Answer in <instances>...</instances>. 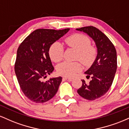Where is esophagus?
Wrapping results in <instances>:
<instances>
[{
	"instance_id": "34e87169",
	"label": "esophagus",
	"mask_w": 129,
	"mask_h": 129,
	"mask_svg": "<svg viewBox=\"0 0 129 129\" xmlns=\"http://www.w3.org/2000/svg\"><path fill=\"white\" fill-rule=\"evenodd\" d=\"M63 79H65L67 81H72L73 80V78H68V77H64L63 78Z\"/></svg>"
}]
</instances>
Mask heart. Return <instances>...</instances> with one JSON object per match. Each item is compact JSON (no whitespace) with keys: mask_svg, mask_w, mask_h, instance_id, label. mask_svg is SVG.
<instances>
[{"mask_svg":"<svg viewBox=\"0 0 129 129\" xmlns=\"http://www.w3.org/2000/svg\"><path fill=\"white\" fill-rule=\"evenodd\" d=\"M65 42L69 47L77 51L76 58L85 66L91 64L96 54L94 47L90 45V41L87 36L81 34H74L67 38ZM49 54L51 60L54 62H59L62 59L63 47L59 42H55L50 47ZM81 70L78 62H63L57 67L59 75L63 76H73Z\"/></svg>","mask_w":129,"mask_h":129,"instance_id":"1","label":"heart"}]
</instances>
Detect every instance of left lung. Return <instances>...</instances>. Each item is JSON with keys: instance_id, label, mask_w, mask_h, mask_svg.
<instances>
[{"instance_id": "obj_1", "label": "left lung", "mask_w": 129, "mask_h": 129, "mask_svg": "<svg viewBox=\"0 0 129 129\" xmlns=\"http://www.w3.org/2000/svg\"><path fill=\"white\" fill-rule=\"evenodd\" d=\"M86 33L95 43L97 56L93 64L85 74L91 77L89 84L84 80L78 90V94L84 99L93 101L103 96L112 85L117 69L116 51L113 44L103 32L93 26L76 28Z\"/></svg>"}]
</instances>
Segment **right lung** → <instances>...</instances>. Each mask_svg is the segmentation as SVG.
<instances>
[{
    "mask_svg": "<svg viewBox=\"0 0 129 129\" xmlns=\"http://www.w3.org/2000/svg\"><path fill=\"white\" fill-rule=\"evenodd\" d=\"M70 30L38 29L28 35L17 51L14 70L22 91L36 103L51 100L58 90L62 77L44 81L54 70L49 55L50 47Z\"/></svg>",
    "mask_w": 129,
    "mask_h": 129,
    "instance_id": "obj_1",
    "label": "right lung"
}]
</instances>
